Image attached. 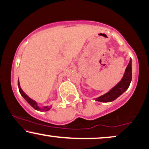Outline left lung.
Here are the masks:
<instances>
[{"instance_id": "obj_1", "label": "left lung", "mask_w": 149, "mask_h": 149, "mask_svg": "<svg viewBox=\"0 0 149 149\" xmlns=\"http://www.w3.org/2000/svg\"><path fill=\"white\" fill-rule=\"evenodd\" d=\"M132 79V59H130V63L127 67L121 80L116 86L110 89L108 93L99 97L95 99V100L100 102H111L118 98L130 86Z\"/></svg>"}]
</instances>
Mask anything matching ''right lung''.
<instances>
[{
    "label": "right lung",
    "mask_w": 149,
    "mask_h": 149,
    "mask_svg": "<svg viewBox=\"0 0 149 149\" xmlns=\"http://www.w3.org/2000/svg\"><path fill=\"white\" fill-rule=\"evenodd\" d=\"M17 84H18V88H19V93H20V94L23 97L24 99L26 101V102L29 103V104L31 105V106L33 107V108L35 109L36 110H38V111H48L49 109L52 108V106H44L43 108H40V107L38 106V105H37V103L35 102V101L33 100L32 99H31L29 97L28 95L26 94V93L24 92V91L22 90L21 87H20V85H19V80H18V82H17Z\"/></svg>",
    "instance_id": "right-lung-1"
}]
</instances>
